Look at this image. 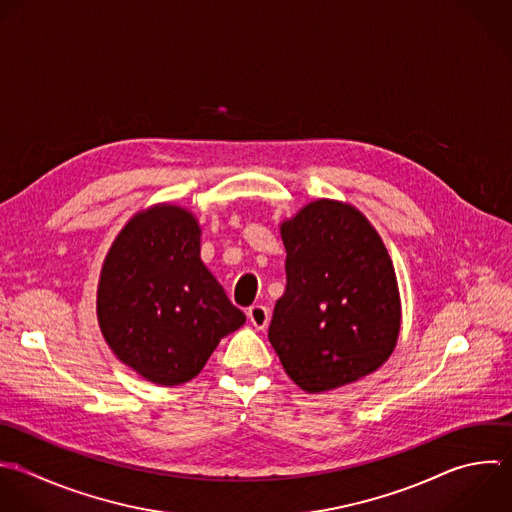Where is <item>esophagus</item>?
<instances>
[{
	"label": "esophagus",
	"mask_w": 512,
	"mask_h": 512,
	"mask_svg": "<svg viewBox=\"0 0 512 512\" xmlns=\"http://www.w3.org/2000/svg\"><path fill=\"white\" fill-rule=\"evenodd\" d=\"M246 314H248V320L252 322V326L258 328V330H264L268 326V322H270V310L266 306H262V304L250 306Z\"/></svg>",
	"instance_id": "obj_1"
}]
</instances>
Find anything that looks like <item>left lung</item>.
<instances>
[{
	"label": "left lung",
	"mask_w": 512,
	"mask_h": 512,
	"mask_svg": "<svg viewBox=\"0 0 512 512\" xmlns=\"http://www.w3.org/2000/svg\"><path fill=\"white\" fill-rule=\"evenodd\" d=\"M286 290L268 328L286 374L326 392L378 370L400 330L392 260L352 206L316 200L284 222Z\"/></svg>",
	"instance_id": "1"
}]
</instances>
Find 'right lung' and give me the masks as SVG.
<instances>
[{
    "instance_id": "obj_1",
    "label": "right lung",
    "mask_w": 512,
    "mask_h": 512,
    "mask_svg": "<svg viewBox=\"0 0 512 512\" xmlns=\"http://www.w3.org/2000/svg\"><path fill=\"white\" fill-rule=\"evenodd\" d=\"M98 320L114 354L146 380H192L246 316L200 260V226L180 206L136 214L102 268Z\"/></svg>"
}]
</instances>
